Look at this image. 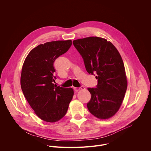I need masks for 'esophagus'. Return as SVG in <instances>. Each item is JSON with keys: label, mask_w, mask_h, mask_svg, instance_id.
<instances>
[{"label": "esophagus", "mask_w": 151, "mask_h": 151, "mask_svg": "<svg viewBox=\"0 0 151 151\" xmlns=\"http://www.w3.org/2000/svg\"><path fill=\"white\" fill-rule=\"evenodd\" d=\"M73 89H74V90H75V91H78L80 90H83V89H85V88H84V87H80V88L74 87Z\"/></svg>", "instance_id": "1"}]
</instances>
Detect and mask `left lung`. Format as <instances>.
<instances>
[{
    "mask_svg": "<svg viewBox=\"0 0 151 151\" xmlns=\"http://www.w3.org/2000/svg\"><path fill=\"white\" fill-rule=\"evenodd\" d=\"M73 44L82 57L86 70L97 73V88H88L91 98L90 112L100 119H109L119 111L127 88V79L122 57L107 39L91 36L74 40Z\"/></svg>",
    "mask_w": 151,
    "mask_h": 151,
    "instance_id": "8db88e82",
    "label": "left lung"
}]
</instances>
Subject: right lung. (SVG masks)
Listing matches in <instances>:
<instances>
[{
    "label": "right lung",
    "instance_id": "right-lung-1",
    "mask_svg": "<svg viewBox=\"0 0 151 151\" xmlns=\"http://www.w3.org/2000/svg\"><path fill=\"white\" fill-rule=\"evenodd\" d=\"M72 40H57L40 44L26 57L21 70V90L35 114L42 120L55 122L66 115L72 100L73 88L54 85V63L66 52Z\"/></svg>",
    "mask_w": 151,
    "mask_h": 151
}]
</instances>
